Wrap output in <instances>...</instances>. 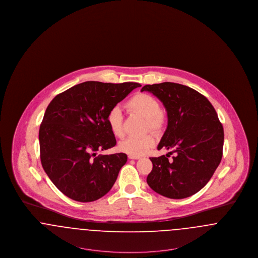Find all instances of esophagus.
Segmentation results:
<instances>
[{
	"instance_id": "1",
	"label": "esophagus",
	"mask_w": 258,
	"mask_h": 258,
	"mask_svg": "<svg viewBox=\"0 0 258 258\" xmlns=\"http://www.w3.org/2000/svg\"><path fill=\"white\" fill-rule=\"evenodd\" d=\"M128 159H130V160H138V159H140V157H139V156H132V155H128Z\"/></svg>"
}]
</instances>
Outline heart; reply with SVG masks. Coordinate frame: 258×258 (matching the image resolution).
Here are the masks:
<instances>
[{"label": "heart", "mask_w": 258, "mask_h": 258, "mask_svg": "<svg viewBox=\"0 0 258 258\" xmlns=\"http://www.w3.org/2000/svg\"><path fill=\"white\" fill-rule=\"evenodd\" d=\"M126 109L136 113L146 119L145 128L154 133H160L165 124V117L161 112L160 102L150 95L139 93L131 98L126 104ZM106 121L111 133L116 137L123 135V114L119 107H113L107 114ZM155 144V138L150 134L142 136H131L119 143V150L132 156H141Z\"/></svg>", "instance_id": "obj_1"}]
</instances>
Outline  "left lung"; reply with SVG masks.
I'll list each match as a JSON object with an SVG mask.
<instances>
[{
	"label": "left lung",
	"mask_w": 258,
	"mask_h": 258,
	"mask_svg": "<svg viewBox=\"0 0 258 258\" xmlns=\"http://www.w3.org/2000/svg\"><path fill=\"white\" fill-rule=\"evenodd\" d=\"M143 91L160 99L168 118L158 150L164 148L169 152L150 158L153 169L148 184L162 197H191L208 183L222 158L224 135L218 114L203 95L182 84L145 85Z\"/></svg>",
	"instance_id": "left-lung-1"
}]
</instances>
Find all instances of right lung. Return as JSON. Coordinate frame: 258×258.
<instances>
[{"label":"right lung","mask_w":258,"mask_h":258,"mask_svg":"<svg viewBox=\"0 0 258 258\" xmlns=\"http://www.w3.org/2000/svg\"><path fill=\"white\" fill-rule=\"evenodd\" d=\"M139 83L87 81L51 100L39 127L42 167L59 190L79 202L105 196L127 157L98 155L116 145L106 121L108 112Z\"/></svg>","instance_id":"1"}]
</instances>
